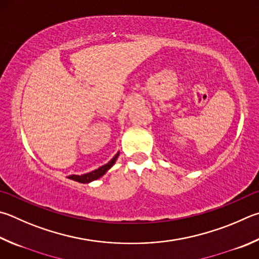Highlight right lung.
I'll use <instances>...</instances> for the list:
<instances>
[{
  "mask_svg": "<svg viewBox=\"0 0 259 259\" xmlns=\"http://www.w3.org/2000/svg\"><path fill=\"white\" fill-rule=\"evenodd\" d=\"M119 153L115 154V156L111 159V161L105 164V165H103L101 167L96 168V170H94L89 173H86V175H81V176H76V175H72V176H69L68 178L71 179L73 181H77V182H80V183H89L94 180H97V179H100L101 177H103L105 175V173L110 170V168L114 165V163L116 162L117 157H119Z\"/></svg>",
  "mask_w": 259,
  "mask_h": 259,
  "instance_id": "add662e5",
  "label": "right lung"
}]
</instances>
